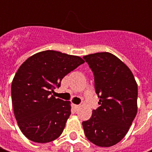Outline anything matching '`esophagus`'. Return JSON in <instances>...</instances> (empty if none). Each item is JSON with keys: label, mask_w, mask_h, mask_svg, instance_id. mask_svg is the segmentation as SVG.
Segmentation results:
<instances>
[{"label": "esophagus", "mask_w": 152, "mask_h": 152, "mask_svg": "<svg viewBox=\"0 0 152 152\" xmlns=\"http://www.w3.org/2000/svg\"><path fill=\"white\" fill-rule=\"evenodd\" d=\"M73 108H74V109L76 110V111H77V110H78V109L79 108V105H73Z\"/></svg>", "instance_id": "esophagus-1"}]
</instances>
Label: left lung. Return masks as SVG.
I'll return each mask as SVG.
<instances>
[{
    "label": "left lung",
    "instance_id": "8db88e82",
    "mask_svg": "<svg viewBox=\"0 0 152 152\" xmlns=\"http://www.w3.org/2000/svg\"><path fill=\"white\" fill-rule=\"evenodd\" d=\"M83 58L94 73L101 105L82 124L85 136L98 146H113L125 136L136 116L137 83L128 66L112 53L98 52Z\"/></svg>",
    "mask_w": 152,
    "mask_h": 152
}]
</instances>
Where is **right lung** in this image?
Returning <instances> with one entry per match:
<instances>
[{"mask_svg": "<svg viewBox=\"0 0 152 152\" xmlns=\"http://www.w3.org/2000/svg\"><path fill=\"white\" fill-rule=\"evenodd\" d=\"M85 61L77 56L44 50L21 65L12 83V102L22 133L36 143L59 137L71 114L70 102L51 95L61 79Z\"/></svg>", "mask_w": 152, "mask_h": 152, "instance_id": "right-lung-1", "label": "right lung"}]
</instances>
